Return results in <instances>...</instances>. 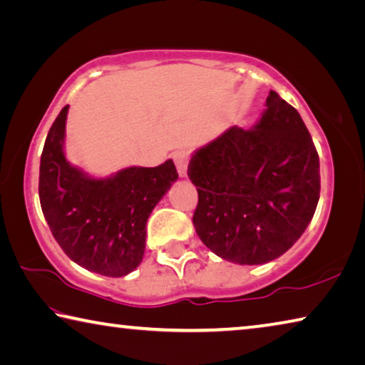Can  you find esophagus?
<instances>
[{
  "mask_svg": "<svg viewBox=\"0 0 365 365\" xmlns=\"http://www.w3.org/2000/svg\"><path fill=\"white\" fill-rule=\"evenodd\" d=\"M172 158H174V163L177 165V170H178V175L180 177H187V170H188V163H190V154L185 151V150H178L174 154H172Z\"/></svg>",
  "mask_w": 365,
  "mask_h": 365,
  "instance_id": "1",
  "label": "esophagus"
}]
</instances>
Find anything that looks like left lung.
<instances>
[{
    "label": "left lung",
    "mask_w": 365,
    "mask_h": 365,
    "mask_svg": "<svg viewBox=\"0 0 365 365\" xmlns=\"http://www.w3.org/2000/svg\"><path fill=\"white\" fill-rule=\"evenodd\" d=\"M319 168L317 150L299 113L270 91L261 120L251 130L230 127L191 158L197 237L225 261H274L298 242L314 217Z\"/></svg>",
    "instance_id": "obj_1"
}]
</instances>
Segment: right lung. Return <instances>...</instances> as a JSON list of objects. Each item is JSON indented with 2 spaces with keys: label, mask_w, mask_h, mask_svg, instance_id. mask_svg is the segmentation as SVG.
<instances>
[{
  "label": "right lung",
  "mask_w": 365,
  "mask_h": 365,
  "mask_svg": "<svg viewBox=\"0 0 365 365\" xmlns=\"http://www.w3.org/2000/svg\"><path fill=\"white\" fill-rule=\"evenodd\" d=\"M61 109L40 160V205L53 237L73 262L106 277H123L145 255L146 220L178 174L172 159L158 168H127L91 178L64 156Z\"/></svg>",
  "instance_id": "obj_1"
}]
</instances>
